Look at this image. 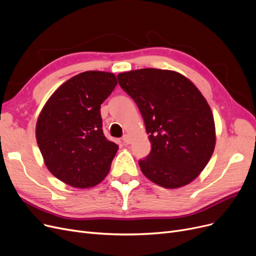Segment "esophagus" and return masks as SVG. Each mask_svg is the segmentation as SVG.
<instances>
[{
  "mask_svg": "<svg viewBox=\"0 0 256 256\" xmlns=\"http://www.w3.org/2000/svg\"><path fill=\"white\" fill-rule=\"evenodd\" d=\"M122 140H124V144H130V137L128 135H126V134L124 137H122Z\"/></svg>",
  "mask_w": 256,
  "mask_h": 256,
  "instance_id": "esophagus-1",
  "label": "esophagus"
}]
</instances>
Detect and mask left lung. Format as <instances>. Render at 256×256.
<instances>
[{
	"label": "left lung",
	"instance_id": "left-lung-1",
	"mask_svg": "<svg viewBox=\"0 0 256 256\" xmlns=\"http://www.w3.org/2000/svg\"><path fill=\"white\" fill-rule=\"evenodd\" d=\"M119 84L135 100L152 144L140 170L168 190L192 182L216 148L211 108L192 82L179 72L140 69L119 73Z\"/></svg>",
	"mask_w": 256,
	"mask_h": 256
}]
</instances>
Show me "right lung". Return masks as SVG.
Returning <instances> with one entry per match:
<instances>
[{"mask_svg": "<svg viewBox=\"0 0 256 256\" xmlns=\"http://www.w3.org/2000/svg\"><path fill=\"white\" fill-rule=\"evenodd\" d=\"M116 84L113 73L86 71L60 86L42 106L36 142L48 170L64 184L84 190L108 174L118 146L104 135L100 104Z\"/></svg>", "mask_w": 256, "mask_h": 256, "instance_id": "right-lung-1", "label": "right lung"}]
</instances>
